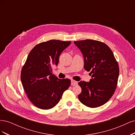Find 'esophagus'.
I'll return each mask as SVG.
<instances>
[{"label": "esophagus", "instance_id": "esophagus-1", "mask_svg": "<svg viewBox=\"0 0 135 135\" xmlns=\"http://www.w3.org/2000/svg\"><path fill=\"white\" fill-rule=\"evenodd\" d=\"M78 84V82L76 81H75L74 80H71V85H76Z\"/></svg>", "mask_w": 135, "mask_h": 135}]
</instances>
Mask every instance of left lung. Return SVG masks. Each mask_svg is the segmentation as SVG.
Listing matches in <instances>:
<instances>
[{
	"mask_svg": "<svg viewBox=\"0 0 135 135\" xmlns=\"http://www.w3.org/2000/svg\"><path fill=\"white\" fill-rule=\"evenodd\" d=\"M84 57L85 70L91 71L89 82L78 83L81 92L78 99L89 108H97L110 99L117 88L119 69L112 51L107 44L97 40L75 41Z\"/></svg>",
	"mask_w": 135,
	"mask_h": 135,
	"instance_id": "8db88e82",
	"label": "left lung"
}]
</instances>
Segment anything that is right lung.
<instances>
[{
	"label": "right lung",
	"instance_id": "obj_1",
	"mask_svg": "<svg viewBox=\"0 0 135 135\" xmlns=\"http://www.w3.org/2000/svg\"><path fill=\"white\" fill-rule=\"evenodd\" d=\"M70 43L59 40L40 43L27 56L21 70V82L28 99L39 109L54 108L70 87V80L52 74V66L57 65L60 54Z\"/></svg>",
	"mask_w": 135,
	"mask_h": 135
}]
</instances>
